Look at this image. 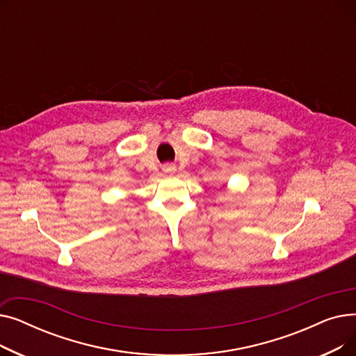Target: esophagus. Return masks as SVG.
Returning a JSON list of instances; mask_svg holds the SVG:
<instances>
[{
  "mask_svg": "<svg viewBox=\"0 0 356 356\" xmlns=\"http://www.w3.org/2000/svg\"><path fill=\"white\" fill-rule=\"evenodd\" d=\"M163 170H164V173H173V172H176V165L175 164H164Z\"/></svg>",
  "mask_w": 356,
  "mask_h": 356,
  "instance_id": "obj_1",
  "label": "esophagus"
}]
</instances>
